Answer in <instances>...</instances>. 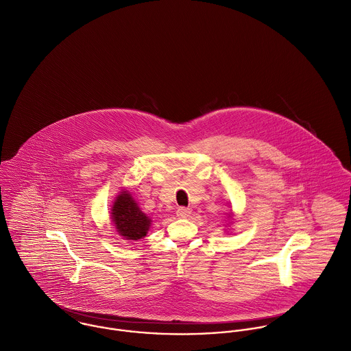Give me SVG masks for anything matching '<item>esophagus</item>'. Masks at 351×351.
I'll return each instance as SVG.
<instances>
[{
	"label": "esophagus",
	"mask_w": 351,
	"mask_h": 351,
	"mask_svg": "<svg viewBox=\"0 0 351 351\" xmlns=\"http://www.w3.org/2000/svg\"><path fill=\"white\" fill-rule=\"evenodd\" d=\"M190 214H191V209H189V208H179L176 210V215L179 218H187V217H190Z\"/></svg>",
	"instance_id": "obj_1"
}]
</instances>
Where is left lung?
Instances as JSON below:
<instances>
[{"mask_svg": "<svg viewBox=\"0 0 351 351\" xmlns=\"http://www.w3.org/2000/svg\"><path fill=\"white\" fill-rule=\"evenodd\" d=\"M232 218H233V214H232V213H229V214H228V219H229V221H230V219H232Z\"/></svg>", "mask_w": 351, "mask_h": 351, "instance_id": "1", "label": "left lung"}]
</instances>
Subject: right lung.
Returning <instances> with one entry per match:
<instances>
[{"label":"right lung","instance_id":"right-lung-1","mask_svg":"<svg viewBox=\"0 0 351 351\" xmlns=\"http://www.w3.org/2000/svg\"><path fill=\"white\" fill-rule=\"evenodd\" d=\"M111 221L119 236L136 241L146 236L152 225V218L141 210L128 189L117 195L111 208Z\"/></svg>","mask_w":351,"mask_h":351}]
</instances>
